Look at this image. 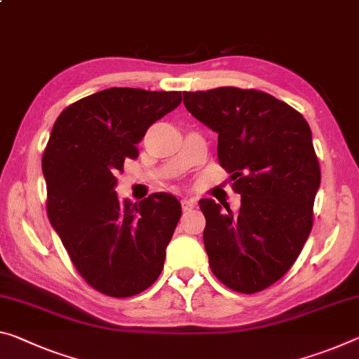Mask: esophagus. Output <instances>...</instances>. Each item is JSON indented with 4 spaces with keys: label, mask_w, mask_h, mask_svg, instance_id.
I'll use <instances>...</instances> for the list:
<instances>
[{
    "label": "esophagus",
    "mask_w": 359,
    "mask_h": 359,
    "mask_svg": "<svg viewBox=\"0 0 359 359\" xmlns=\"http://www.w3.org/2000/svg\"><path fill=\"white\" fill-rule=\"evenodd\" d=\"M180 204H182V209H184V210H190V209L195 208V201L190 200V198H182Z\"/></svg>",
    "instance_id": "34e87169"
}]
</instances>
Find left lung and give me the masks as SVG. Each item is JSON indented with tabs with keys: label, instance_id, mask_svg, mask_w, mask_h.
<instances>
[{
	"label": "left lung",
	"instance_id": "obj_1",
	"mask_svg": "<svg viewBox=\"0 0 359 359\" xmlns=\"http://www.w3.org/2000/svg\"><path fill=\"white\" fill-rule=\"evenodd\" d=\"M184 105L219 134L220 166L241 208L200 200L210 270L236 292L271 286L297 260L313 225L321 170L305 118L255 89L184 93Z\"/></svg>",
	"mask_w": 359,
	"mask_h": 359
}]
</instances>
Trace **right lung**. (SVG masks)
Returning <instances> with one entry per match:
<instances>
[{"mask_svg":"<svg viewBox=\"0 0 359 359\" xmlns=\"http://www.w3.org/2000/svg\"><path fill=\"white\" fill-rule=\"evenodd\" d=\"M180 102V90H99L60 113L44 150L50 225L79 275L110 297L145 291L163 270L179 200L153 193L140 203L119 201L115 187L147 129Z\"/></svg>","mask_w":359,"mask_h":359,"instance_id":"right-lung-1","label":"right lung"}]
</instances>
